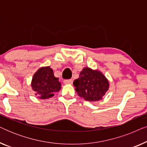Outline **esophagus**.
Masks as SVG:
<instances>
[{"instance_id":"obj_1","label":"esophagus","mask_w":147,"mask_h":147,"mask_svg":"<svg viewBox=\"0 0 147 147\" xmlns=\"http://www.w3.org/2000/svg\"><path fill=\"white\" fill-rule=\"evenodd\" d=\"M64 84H71L72 82H73V80H72L71 79L70 80H64Z\"/></svg>"}]
</instances>
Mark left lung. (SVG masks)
I'll return each mask as SVG.
<instances>
[{
  "label": "left lung",
  "mask_w": 147,
  "mask_h": 147,
  "mask_svg": "<svg viewBox=\"0 0 147 147\" xmlns=\"http://www.w3.org/2000/svg\"><path fill=\"white\" fill-rule=\"evenodd\" d=\"M74 86L80 97L89 102H97L103 99L110 84L100 70L85 67L80 71L79 78L74 80Z\"/></svg>",
  "instance_id": "obj_1"
}]
</instances>
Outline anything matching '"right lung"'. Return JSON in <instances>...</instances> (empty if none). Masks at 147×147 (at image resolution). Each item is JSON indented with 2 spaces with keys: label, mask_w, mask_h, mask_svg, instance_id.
<instances>
[{
  "label": "right lung",
  "mask_w": 147,
  "mask_h": 147,
  "mask_svg": "<svg viewBox=\"0 0 147 147\" xmlns=\"http://www.w3.org/2000/svg\"><path fill=\"white\" fill-rule=\"evenodd\" d=\"M31 85L37 98L42 100L53 97L61 88L59 78L54 76L53 71L50 66L40 67L34 74Z\"/></svg>",
  "instance_id": "obj_1"
}]
</instances>
